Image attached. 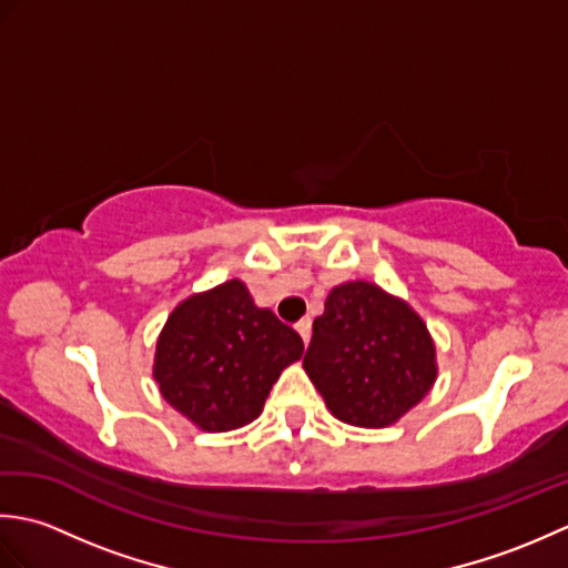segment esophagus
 <instances>
[{"label": "esophagus", "instance_id": "1", "mask_svg": "<svg viewBox=\"0 0 568 568\" xmlns=\"http://www.w3.org/2000/svg\"><path fill=\"white\" fill-rule=\"evenodd\" d=\"M295 329H297L300 336H303V342L307 344V342H310V334H312V320H310V317L300 320V322L295 324Z\"/></svg>", "mask_w": 568, "mask_h": 568}]
</instances>
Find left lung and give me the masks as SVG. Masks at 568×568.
<instances>
[{
	"instance_id": "8db88e82",
	"label": "left lung",
	"mask_w": 568,
	"mask_h": 568,
	"mask_svg": "<svg viewBox=\"0 0 568 568\" xmlns=\"http://www.w3.org/2000/svg\"><path fill=\"white\" fill-rule=\"evenodd\" d=\"M303 366L334 417L356 427L393 425L437 378L425 322L364 281L329 293Z\"/></svg>"
}]
</instances>
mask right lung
<instances>
[{
    "mask_svg": "<svg viewBox=\"0 0 568 568\" xmlns=\"http://www.w3.org/2000/svg\"><path fill=\"white\" fill-rule=\"evenodd\" d=\"M300 334L261 310L241 281L192 295L168 317L153 376L180 415L207 432L248 425L285 366L303 356Z\"/></svg>",
    "mask_w": 568,
    "mask_h": 568,
    "instance_id": "right-lung-1",
    "label": "right lung"
}]
</instances>
